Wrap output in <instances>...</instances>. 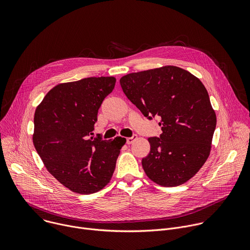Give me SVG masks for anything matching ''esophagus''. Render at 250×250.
<instances>
[{
  "instance_id": "obj_1",
  "label": "esophagus",
  "mask_w": 250,
  "mask_h": 250,
  "mask_svg": "<svg viewBox=\"0 0 250 250\" xmlns=\"http://www.w3.org/2000/svg\"><path fill=\"white\" fill-rule=\"evenodd\" d=\"M135 139H136V134H133L131 137H127L126 138V144L127 145H131Z\"/></svg>"
}]
</instances>
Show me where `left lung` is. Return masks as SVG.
Here are the masks:
<instances>
[{
  "label": "left lung",
  "mask_w": 250,
  "mask_h": 250,
  "mask_svg": "<svg viewBox=\"0 0 250 250\" xmlns=\"http://www.w3.org/2000/svg\"><path fill=\"white\" fill-rule=\"evenodd\" d=\"M120 83L147 120L161 119L162 133L148 138L150 152L141 160L149 179L164 187L187 182L208 157L217 125L203 83L176 66L130 73Z\"/></svg>",
  "instance_id": "obj_1"
}]
</instances>
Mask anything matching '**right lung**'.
<instances>
[{"mask_svg": "<svg viewBox=\"0 0 250 250\" xmlns=\"http://www.w3.org/2000/svg\"><path fill=\"white\" fill-rule=\"evenodd\" d=\"M116 78L90 77L59 84L34 113L33 145L49 173L78 194L108 184L125 138L90 137L98 111L114 90Z\"/></svg>", "mask_w": 250, "mask_h": 250, "instance_id": "add662e5", "label": "right lung"}]
</instances>
